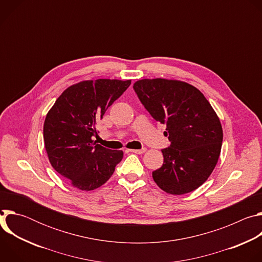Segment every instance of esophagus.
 I'll return each instance as SVG.
<instances>
[{"label":"esophagus","mask_w":262,"mask_h":262,"mask_svg":"<svg viewBox=\"0 0 262 262\" xmlns=\"http://www.w3.org/2000/svg\"><path fill=\"white\" fill-rule=\"evenodd\" d=\"M145 150H146L145 148H142V149H129L128 151L134 152V154H137V155H141V154H144Z\"/></svg>","instance_id":"1"}]
</instances>
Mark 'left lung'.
I'll use <instances>...</instances> for the list:
<instances>
[{"instance_id":"left-lung-1","label":"left lung","mask_w":262,"mask_h":262,"mask_svg":"<svg viewBox=\"0 0 262 262\" xmlns=\"http://www.w3.org/2000/svg\"><path fill=\"white\" fill-rule=\"evenodd\" d=\"M134 90L148 113L166 124L170 146L163 166L152 172L160 188L172 195L190 193L205 182L221 152V122L204 95L179 81L140 80Z\"/></svg>"}]
</instances>
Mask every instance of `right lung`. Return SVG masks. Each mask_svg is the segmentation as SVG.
<instances>
[{"mask_svg":"<svg viewBox=\"0 0 262 262\" xmlns=\"http://www.w3.org/2000/svg\"><path fill=\"white\" fill-rule=\"evenodd\" d=\"M132 81L99 79L67 88L46 117L43 139L53 168L74 188H99L123 158L121 150L96 144V124Z\"/></svg>","mask_w":262,"mask_h":262,"instance_id":"right-lung-1","label":"right lung"}]
</instances>
